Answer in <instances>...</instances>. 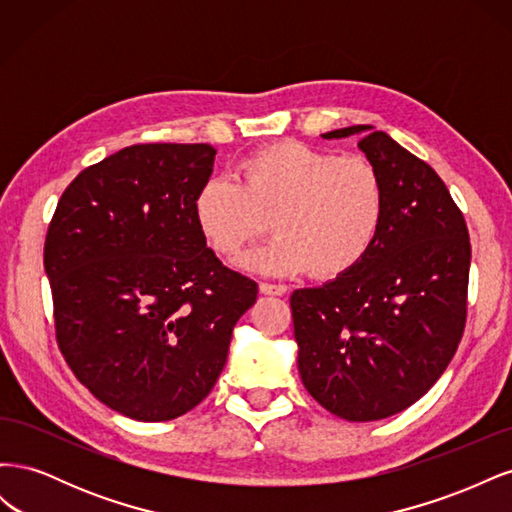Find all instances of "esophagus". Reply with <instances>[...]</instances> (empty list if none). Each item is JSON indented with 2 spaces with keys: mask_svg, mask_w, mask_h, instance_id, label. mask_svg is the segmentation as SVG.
<instances>
[{
  "mask_svg": "<svg viewBox=\"0 0 512 512\" xmlns=\"http://www.w3.org/2000/svg\"><path fill=\"white\" fill-rule=\"evenodd\" d=\"M286 286L284 284H271V282H260V292L262 294H273V297H282L286 294Z\"/></svg>",
  "mask_w": 512,
  "mask_h": 512,
  "instance_id": "obj_1",
  "label": "esophagus"
}]
</instances>
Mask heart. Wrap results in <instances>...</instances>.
Wrapping results in <instances>:
<instances>
[{
	"label": "heart",
	"mask_w": 512,
	"mask_h": 512,
	"mask_svg": "<svg viewBox=\"0 0 512 512\" xmlns=\"http://www.w3.org/2000/svg\"><path fill=\"white\" fill-rule=\"evenodd\" d=\"M237 179L218 175L200 185L194 218L222 256L262 237H277L247 254L243 267L262 273L337 277L374 247L386 213L380 170L363 156H342L299 141L245 156Z\"/></svg>",
	"instance_id": "obj_1"
}]
</instances>
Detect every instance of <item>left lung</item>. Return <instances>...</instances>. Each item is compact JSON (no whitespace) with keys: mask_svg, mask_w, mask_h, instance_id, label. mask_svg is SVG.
Here are the masks:
<instances>
[{"mask_svg":"<svg viewBox=\"0 0 512 512\" xmlns=\"http://www.w3.org/2000/svg\"><path fill=\"white\" fill-rule=\"evenodd\" d=\"M359 149L384 179L386 213L367 256L320 288L292 292L299 374L307 393L346 421H380L412 406L444 374L468 316L470 235L427 162L386 132Z\"/></svg>","mask_w":512,"mask_h":512,"instance_id":"1","label":"left lung"}]
</instances>
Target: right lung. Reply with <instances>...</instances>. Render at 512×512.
<instances>
[{
    "label": "right lung",
    "mask_w": 512,
    "mask_h": 512,
    "mask_svg": "<svg viewBox=\"0 0 512 512\" xmlns=\"http://www.w3.org/2000/svg\"><path fill=\"white\" fill-rule=\"evenodd\" d=\"M205 143H147L85 168L44 241L57 346L89 393L134 421L196 408L258 284L224 267L194 218Z\"/></svg>",
    "instance_id": "right-lung-1"
}]
</instances>
